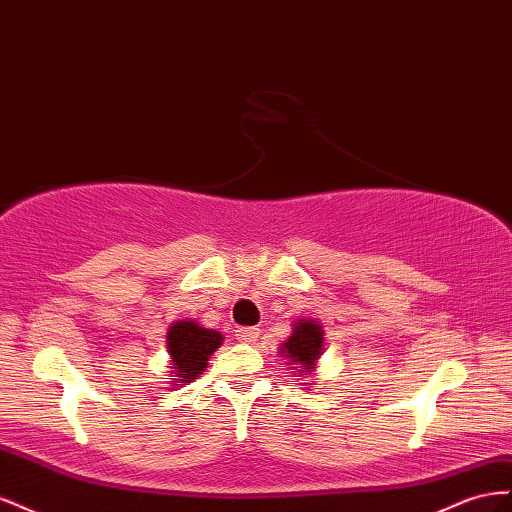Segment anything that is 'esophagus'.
Here are the masks:
<instances>
[{"instance_id":"34e87169","label":"esophagus","mask_w":512,"mask_h":512,"mask_svg":"<svg viewBox=\"0 0 512 512\" xmlns=\"http://www.w3.org/2000/svg\"><path fill=\"white\" fill-rule=\"evenodd\" d=\"M236 337L242 343H255L259 339V330L257 328H240Z\"/></svg>"}]
</instances>
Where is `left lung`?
I'll return each instance as SVG.
<instances>
[{
    "mask_svg": "<svg viewBox=\"0 0 512 512\" xmlns=\"http://www.w3.org/2000/svg\"><path fill=\"white\" fill-rule=\"evenodd\" d=\"M279 349L281 356L287 358L289 369L300 368V375H311L317 369L319 356L324 354V328L315 319H296L291 324V337Z\"/></svg>",
    "mask_w": 512,
    "mask_h": 512,
    "instance_id": "left-lung-1",
    "label": "left lung"
}]
</instances>
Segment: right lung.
I'll return each mask as SVG.
<instances>
[{
  "instance_id": "obj_1",
  "label": "right lung",
  "mask_w": 512,
  "mask_h": 512,
  "mask_svg": "<svg viewBox=\"0 0 512 512\" xmlns=\"http://www.w3.org/2000/svg\"><path fill=\"white\" fill-rule=\"evenodd\" d=\"M223 345V334L203 328L193 319L173 321L167 330V352L171 362V386L191 384L208 367L210 356Z\"/></svg>"
}]
</instances>
